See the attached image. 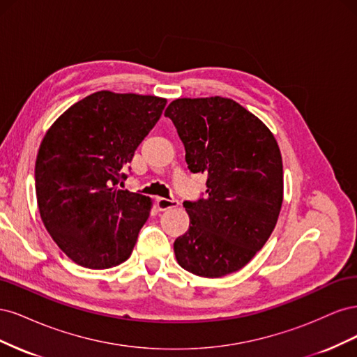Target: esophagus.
I'll return each mask as SVG.
<instances>
[{"instance_id":"obj_1","label":"esophagus","mask_w":357,"mask_h":357,"mask_svg":"<svg viewBox=\"0 0 357 357\" xmlns=\"http://www.w3.org/2000/svg\"><path fill=\"white\" fill-rule=\"evenodd\" d=\"M178 207V201L177 199H168V198H158V208L160 211H165L169 208Z\"/></svg>"}]
</instances>
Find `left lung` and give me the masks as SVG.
<instances>
[{"mask_svg": "<svg viewBox=\"0 0 357 357\" xmlns=\"http://www.w3.org/2000/svg\"><path fill=\"white\" fill-rule=\"evenodd\" d=\"M188 168L207 174V197L185 201L190 225L174 241L186 271L219 278L252 261L283 204V162L266 125L229 98H178L165 110Z\"/></svg>", "mask_w": 357, "mask_h": 357, "instance_id": "8db88e82", "label": "left lung"}]
</instances>
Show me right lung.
<instances>
[{"mask_svg":"<svg viewBox=\"0 0 357 357\" xmlns=\"http://www.w3.org/2000/svg\"><path fill=\"white\" fill-rule=\"evenodd\" d=\"M167 100L100 91L53 123L36 160V193L47 232L73 262L91 269L131 256L152 199L119 189L128 164Z\"/></svg>","mask_w":357,"mask_h":357,"instance_id":"add662e5","label":"right lung"}]
</instances>
